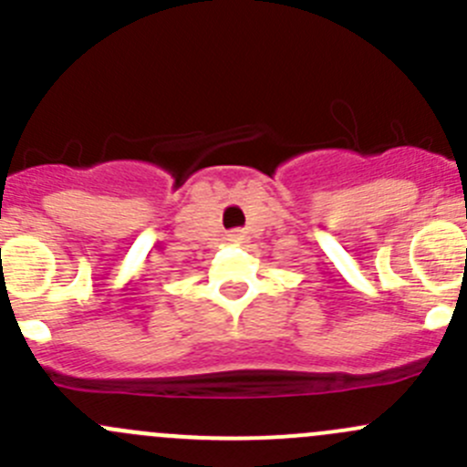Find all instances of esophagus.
<instances>
[{
    "label": "esophagus",
    "instance_id": "34e87169",
    "mask_svg": "<svg viewBox=\"0 0 467 467\" xmlns=\"http://www.w3.org/2000/svg\"><path fill=\"white\" fill-rule=\"evenodd\" d=\"M234 237H237V239H239V237H242V234H234Z\"/></svg>",
    "mask_w": 467,
    "mask_h": 467
}]
</instances>
